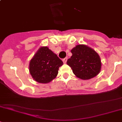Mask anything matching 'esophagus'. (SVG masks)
<instances>
[{"label":"esophagus","mask_w":122,"mask_h":122,"mask_svg":"<svg viewBox=\"0 0 122 122\" xmlns=\"http://www.w3.org/2000/svg\"><path fill=\"white\" fill-rule=\"evenodd\" d=\"M63 61L64 63H66V62H67V57H65V58L63 59Z\"/></svg>","instance_id":"1"}]
</instances>
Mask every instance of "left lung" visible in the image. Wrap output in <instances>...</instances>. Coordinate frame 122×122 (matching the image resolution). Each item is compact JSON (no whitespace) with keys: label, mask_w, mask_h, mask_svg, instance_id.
I'll use <instances>...</instances> for the list:
<instances>
[{"label":"left lung","mask_w":122,"mask_h":122,"mask_svg":"<svg viewBox=\"0 0 122 122\" xmlns=\"http://www.w3.org/2000/svg\"><path fill=\"white\" fill-rule=\"evenodd\" d=\"M72 56L67 64L76 77L87 80L95 77L101 69V61L97 53L88 46L79 45L71 50Z\"/></svg>","instance_id":"1"}]
</instances>
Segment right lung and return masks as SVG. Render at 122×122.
I'll use <instances>...</instances> for the list:
<instances>
[{
    "label": "right lung",
    "mask_w": 122,
    "mask_h": 122,
    "mask_svg": "<svg viewBox=\"0 0 122 122\" xmlns=\"http://www.w3.org/2000/svg\"><path fill=\"white\" fill-rule=\"evenodd\" d=\"M63 64V61L48 47H41L30 61V73L35 81L47 83L56 77L59 68Z\"/></svg>",
    "instance_id": "add662e5"
}]
</instances>
